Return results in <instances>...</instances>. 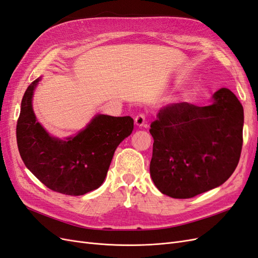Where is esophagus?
Wrapping results in <instances>:
<instances>
[{
	"mask_svg": "<svg viewBox=\"0 0 258 258\" xmlns=\"http://www.w3.org/2000/svg\"><path fill=\"white\" fill-rule=\"evenodd\" d=\"M135 122H136L137 126H139V127L143 126V124L146 122V115L144 113L138 114L136 116V118H135Z\"/></svg>",
	"mask_w": 258,
	"mask_h": 258,
	"instance_id": "1",
	"label": "esophagus"
}]
</instances>
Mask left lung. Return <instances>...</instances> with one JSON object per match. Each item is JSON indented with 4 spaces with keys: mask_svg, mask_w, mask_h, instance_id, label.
<instances>
[{
    "mask_svg": "<svg viewBox=\"0 0 258 258\" xmlns=\"http://www.w3.org/2000/svg\"><path fill=\"white\" fill-rule=\"evenodd\" d=\"M213 103L162 107L151 123V176L169 197L187 199L222 185L236 170L243 144V106L221 88Z\"/></svg>",
    "mask_w": 258,
    "mask_h": 258,
    "instance_id": "1",
    "label": "left lung"
}]
</instances>
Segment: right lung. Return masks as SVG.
<instances>
[{
  "instance_id": "1",
  "label": "right lung",
  "mask_w": 258,
  "mask_h": 258,
  "mask_svg": "<svg viewBox=\"0 0 258 258\" xmlns=\"http://www.w3.org/2000/svg\"><path fill=\"white\" fill-rule=\"evenodd\" d=\"M38 79L31 83L21 101L16 136L26 167L49 189L81 196L103 183L115 150L134 130L130 116L98 115L74 138H51L32 110Z\"/></svg>"
}]
</instances>
